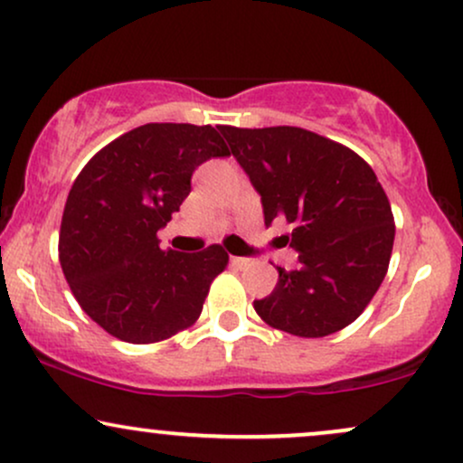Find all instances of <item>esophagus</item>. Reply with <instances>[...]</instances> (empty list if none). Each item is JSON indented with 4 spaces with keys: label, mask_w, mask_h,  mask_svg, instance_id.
<instances>
[{
    "label": "esophagus",
    "mask_w": 463,
    "mask_h": 463,
    "mask_svg": "<svg viewBox=\"0 0 463 463\" xmlns=\"http://www.w3.org/2000/svg\"><path fill=\"white\" fill-rule=\"evenodd\" d=\"M231 263L235 267H248L252 263V259H248V256H231Z\"/></svg>",
    "instance_id": "34e87169"
}]
</instances>
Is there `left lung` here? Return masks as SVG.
<instances>
[{"label":"left lung","mask_w":463,"mask_h":463,"mask_svg":"<svg viewBox=\"0 0 463 463\" xmlns=\"http://www.w3.org/2000/svg\"><path fill=\"white\" fill-rule=\"evenodd\" d=\"M263 204L265 226L293 224L298 269L254 310L276 330L321 338L358 319L391 263L394 220L375 172L352 148L299 127H220Z\"/></svg>","instance_id":"obj_1"}]
</instances>
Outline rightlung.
Masks as SVG:
<instances>
[{
    "label": "right lung",
    "instance_id": "add662e5",
    "mask_svg": "<svg viewBox=\"0 0 463 463\" xmlns=\"http://www.w3.org/2000/svg\"><path fill=\"white\" fill-rule=\"evenodd\" d=\"M211 125L148 122L108 144L72 183L60 228V265L83 313L125 343L175 336L203 313L224 271L220 246L161 250L157 231L192 192L204 161L228 157Z\"/></svg>",
    "mask_w": 463,
    "mask_h": 463
}]
</instances>
